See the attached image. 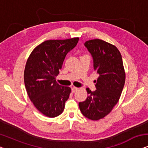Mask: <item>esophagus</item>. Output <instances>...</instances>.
Wrapping results in <instances>:
<instances>
[{"label":"esophagus","mask_w":148,"mask_h":148,"mask_svg":"<svg viewBox=\"0 0 148 148\" xmlns=\"http://www.w3.org/2000/svg\"><path fill=\"white\" fill-rule=\"evenodd\" d=\"M78 90V88H76V87H72V92H73V93H75V92H76L77 90Z\"/></svg>","instance_id":"34e87169"}]
</instances>
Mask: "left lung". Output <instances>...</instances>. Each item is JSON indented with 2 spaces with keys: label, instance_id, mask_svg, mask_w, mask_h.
Here are the masks:
<instances>
[{
  "label": "left lung",
  "instance_id": "obj_1",
  "mask_svg": "<svg viewBox=\"0 0 148 148\" xmlns=\"http://www.w3.org/2000/svg\"><path fill=\"white\" fill-rule=\"evenodd\" d=\"M84 46L91 54L94 70L98 75L95 91L86 88L88 96L79 103L82 114L92 120L107 116L120 98L124 86L125 73L122 56L115 46L102 40L86 41Z\"/></svg>",
  "mask_w": 148,
  "mask_h": 148
}]
</instances>
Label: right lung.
I'll return each mask as SVG.
<instances>
[{
	"mask_svg": "<svg viewBox=\"0 0 148 148\" xmlns=\"http://www.w3.org/2000/svg\"><path fill=\"white\" fill-rule=\"evenodd\" d=\"M79 38L49 40L37 46L26 62L25 85L36 109L49 118L62 113L71 88L59 85L56 77L66 54L76 46Z\"/></svg>",
	"mask_w": 148,
	"mask_h": 148,
	"instance_id": "1",
	"label": "right lung"
}]
</instances>
